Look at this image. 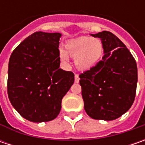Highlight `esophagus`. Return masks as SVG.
I'll return each mask as SVG.
<instances>
[{"label":"esophagus","instance_id":"34e87169","mask_svg":"<svg viewBox=\"0 0 145 145\" xmlns=\"http://www.w3.org/2000/svg\"><path fill=\"white\" fill-rule=\"evenodd\" d=\"M80 81V78H79V76L77 74H75V82L76 83H78Z\"/></svg>","mask_w":145,"mask_h":145}]
</instances>
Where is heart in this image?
Returning <instances> with one entry per match:
<instances>
[{
	"instance_id": "1",
	"label": "heart",
	"mask_w": 145,
	"mask_h": 145,
	"mask_svg": "<svg viewBox=\"0 0 145 145\" xmlns=\"http://www.w3.org/2000/svg\"><path fill=\"white\" fill-rule=\"evenodd\" d=\"M59 50V58L64 64L69 61V56L74 58L76 68L81 71L93 69L103 58L104 44L98 38L81 37L71 40Z\"/></svg>"
}]
</instances>
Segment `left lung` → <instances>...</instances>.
I'll return each instance as SVG.
<instances>
[{
  "mask_svg": "<svg viewBox=\"0 0 145 145\" xmlns=\"http://www.w3.org/2000/svg\"><path fill=\"white\" fill-rule=\"evenodd\" d=\"M104 44L102 60L79 76L84 108L93 120H114L131 108L137 85V65L123 42L109 31L99 32Z\"/></svg>",
  "mask_w": 145,
  "mask_h": 145,
  "instance_id": "8db88e82",
  "label": "left lung"
}]
</instances>
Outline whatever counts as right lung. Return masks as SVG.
Returning a JSON list of instances; mask_svg holds the SVG:
<instances>
[{"label":"right lung","mask_w":145,"mask_h":145,"mask_svg":"<svg viewBox=\"0 0 145 145\" xmlns=\"http://www.w3.org/2000/svg\"><path fill=\"white\" fill-rule=\"evenodd\" d=\"M59 33L35 32L14 50L8 61V96L14 109L34 123L56 119L74 82L59 69Z\"/></svg>","instance_id":"right-lung-1"}]
</instances>
